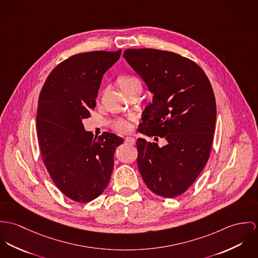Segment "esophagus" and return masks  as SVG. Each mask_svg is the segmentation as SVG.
I'll list each match as a JSON object with an SVG mask.
<instances>
[{
    "instance_id": "1",
    "label": "esophagus",
    "mask_w": 258,
    "mask_h": 258,
    "mask_svg": "<svg viewBox=\"0 0 258 258\" xmlns=\"http://www.w3.org/2000/svg\"><path fill=\"white\" fill-rule=\"evenodd\" d=\"M124 143H126V144H130V145H134L135 143H136V141H135V139H134V138L127 137V138H125V139H124Z\"/></svg>"
}]
</instances>
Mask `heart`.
Instances as JSON below:
<instances>
[{
    "label": "heart",
    "instance_id": "1",
    "mask_svg": "<svg viewBox=\"0 0 258 258\" xmlns=\"http://www.w3.org/2000/svg\"><path fill=\"white\" fill-rule=\"evenodd\" d=\"M119 86L121 88V90L126 93L130 90H133L135 88L138 87H142V82L138 77L135 76H123L121 78H119L118 80ZM112 126L117 133H127L131 131L132 128V124H131V119L127 118H117L115 119L112 122Z\"/></svg>",
    "mask_w": 258,
    "mask_h": 258
}]
</instances>
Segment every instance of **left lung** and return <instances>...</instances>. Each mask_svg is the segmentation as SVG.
Segmentation results:
<instances>
[{"mask_svg": "<svg viewBox=\"0 0 258 258\" xmlns=\"http://www.w3.org/2000/svg\"><path fill=\"white\" fill-rule=\"evenodd\" d=\"M123 57L153 94L139 132L166 144L139 139L138 166L156 195L174 198L197 179L210 157L216 125V99L201 68L189 58L152 49H126Z\"/></svg>", "mask_w": 258, "mask_h": 258, "instance_id": "left-lung-1", "label": "left lung"}]
</instances>
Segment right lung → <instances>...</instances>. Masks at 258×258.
Wrapping results in <instances>:
<instances>
[{
	"mask_svg": "<svg viewBox=\"0 0 258 258\" xmlns=\"http://www.w3.org/2000/svg\"><path fill=\"white\" fill-rule=\"evenodd\" d=\"M120 52L90 51L65 59L48 75L39 94L36 131L43 163L58 189L78 203L104 192L115 148L123 143L110 133L94 139L82 122L96 106L103 75Z\"/></svg>",
	"mask_w": 258,
	"mask_h": 258,
	"instance_id": "1",
	"label": "right lung"
}]
</instances>
